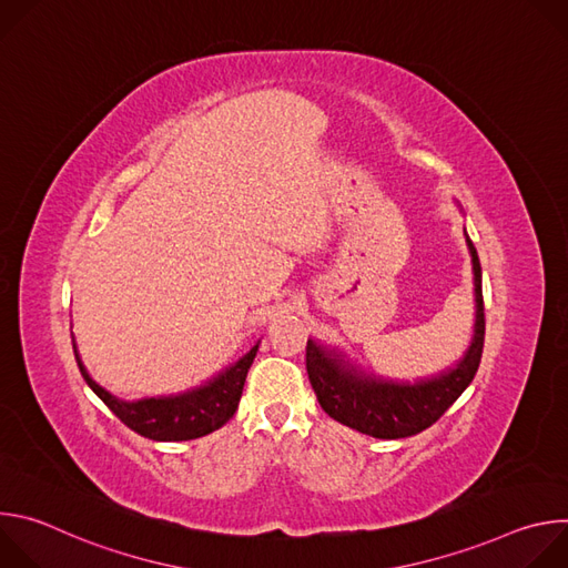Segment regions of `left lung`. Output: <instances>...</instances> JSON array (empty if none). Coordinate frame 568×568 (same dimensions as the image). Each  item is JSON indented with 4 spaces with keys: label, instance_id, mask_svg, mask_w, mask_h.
<instances>
[{
    "label": "left lung",
    "instance_id": "left-lung-1",
    "mask_svg": "<svg viewBox=\"0 0 568 568\" xmlns=\"http://www.w3.org/2000/svg\"><path fill=\"white\" fill-rule=\"evenodd\" d=\"M474 272V333L463 357L418 379H390L355 364L342 348L307 339V377L321 409L337 423L373 438H407L432 427L471 384L483 353L485 316L480 263L465 231Z\"/></svg>",
    "mask_w": 568,
    "mask_h": 568
}]
</instances>
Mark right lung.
Here are the masks:
<instances>
[{
  "label": "right lung",
  "instance_id": "add662e5",
  "mask_svg": "<svg viewBox=\"0 0 568 568\" xmlns=\"http://www.w3.org/2000/svg\"><path fill=\"white\" fill-rule=\"evenodd\" d=\"M71 342H73V355H75L80 375H83L88 386L108 404L112 414L123 425H128L139 436L156 443L202 438L220 429L222 425H226L237 409L242 386H245L247 371L254 364V357L261 344L258 342L250 353L237 357L235 362L220 368L215 375H211L202 384L191 386L186 390L171 393V395L139 397V399H121L92 379L83 359L78 355L73 335H71Z\"/></svg>",
  "mask_w": 568,
  "mask_h": 568
}]
</instances>
